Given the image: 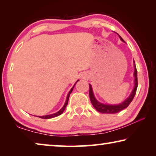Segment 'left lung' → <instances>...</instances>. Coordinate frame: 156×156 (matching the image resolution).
Returning a JSON list of instances; mask_svg holds the SVG:
<instances>
[{
	"label": "left lung",
	"mask_w": 156,
	"mask_h": 156,
	"mask_svg": "<svg viewBox=\"0 0 156 156\" xmlns=\"http://www.w3.org/2000/svg\"><path fill=\"white\" fill-rule=\"evenodd\" d=\"M120 40L125 42L123 41V39L121 38L119 36ZM134 77H135V80H134V87L132 90L131 93L127 98H126L125 101L122 102V103L118 104V105H105L102 104L101 102H99L95 98L93 90H92L91 85L90 84H89V98H90V100L91 102V104L93 105L94 107L96 109L98 112L102 113H116L120 112V111L126 109L127 107L129 104L131 103L132 100H133L134 96H135L137 88H138V76H137V69L136 67L135 62H134Z\"/></svg>",
	"instance_id": "left-lung-1"
}]
</instances>
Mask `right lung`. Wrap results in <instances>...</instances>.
Returning <instances> with one entry per match:
<instances>
[{"mask_svg":"<svg viewBox=\"0 0 156 156\" xmlns=\"http://www.w3.org/2000/svg\"><path fill=\"white\" fill-rule=\"evenodd\" d=\"M78 81H77V82H78ZM77 82H76V83L74 84V85L73 86V87H72V89H71V90L69 91V94H68L67 96V99H66V101H65V104H64V106H63V107L61 108V109H60V111H58V112H56V113H53V114L46 115H43V116H37V117H39V118H43V119H49V118H52L57 117V116H58V115H60V114H62V113H63V112H64V111H65L66 107H67V104H68V100H69V98L70 94H71V93H72V92L73 89V87H74L75 84H76V83H77Z\"/></svg>","mask_w":156,"mask_h":156,"instance_id":"obj_1","label":"right lung"}]
</instances>
